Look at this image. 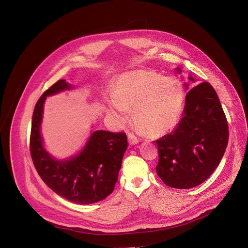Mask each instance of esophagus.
<instances>
[{"instance_id": "34e87169", "label": "esophagus", "mask_w": 248, "mask_h": 248, "mask_svg": "<svg viewBox=\"0 0 248 248\" xmlns=\"http://www.w3.org/2000/svg\"><path fill=\"white\" fill-rule=\"evenodd\" d=\"M127 139H128L129 145H136V144H138V142L140 141V140L135 135H133V134H128Z\"/></svg>"}]
</instances>
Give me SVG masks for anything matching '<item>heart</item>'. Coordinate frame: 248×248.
I'll return each instance as SVG.
<instances>
[{"mask_svg": "<svg viewBox=\"0 0 248 248\" xmlns=\"http://www.w3.org/2000/svg\"><path fill=\"white\" fill-rule=\"evenodd\" d=\"M185 100V86L179 78L133 70L117 78L108 108L121 124L127 121L128 109L134 108L135 121L149 134L159 135L178 124Z\"/></svg>", "mask_w": 248, "mask_h": 248, "instance_id": "obj_1", "label": "heart"}]
</instances>
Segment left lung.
<instances>
[{"instance_id": "1", "label": "left lung", "mask_w": 248, "mask_h": 248, "mask_svg": "<svg viewBox=\"0 0 248 248\" xmlns=\"http://www.w3.org/2000/svg\"><path fill=\"white\" fill-rule=\"evenodd\" d=\"M182 72L180 67L176 68ZM189 80L195 79L189 75ZM186 88L189 84L185 83ZM228 124L215 89L202 82L188 91L182 119L174 131L155 140V170L164 183L190 189L203 183L218 167L228 144Z\"/></svg>"}]
</instances>
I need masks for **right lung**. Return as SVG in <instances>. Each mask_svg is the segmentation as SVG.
Masks as SVG:
<instances>
[{"mask_svg":"<svg viewBox=\"0 0 248 248\" xmlns=\"http://www.w3.org/2000/svg\"><path fill=\"white\" fill-rule=\"evenodd\" d=\"M74 86L60 79L37 101L30 137V152L36 170L44 183L72 203L87 205L106 199L112 193L127 148L124 133L91 132L80 152L66 159H56L45 148L41 135L44 103L47 96Z\"/></svg>","mask_w":248,"mask_h":248,"instance_id":"1","label":"right lung"}]
</instances>
